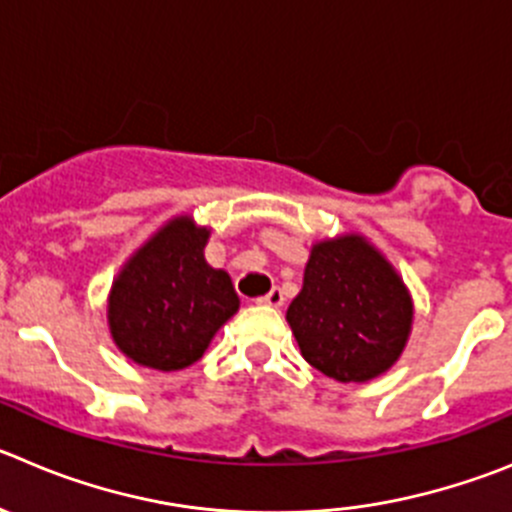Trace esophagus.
I'll list each match as a JSON object with an SVG mask.
<instances>
[{
	"instance_id": "esophagus-1",
	"label": "esophagus",
	"mask_w": 512,
	"mask_h": 512,
	"mask_svg": "<svg viewBox=\"0 0 512 512\" xmlns=\"http://www.w3.org/2000/svg\"><path fill=\"white\" fill-rule=\"evenodd\" d=\"M283 303H285V295H283V290H280V288L270 290L267 295L257 298V305H270V308H280Z\"/></svg>"
}]
</instances>
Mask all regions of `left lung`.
Wrapping results in <instances>:
<instances>
[{"label":"left lung","mask_w":512,"mask_h":512,"mask_svg":"<svg viewBox=\"0 0 512 512\" xmlns=\"http://www.w3.org/2000/svg\"><path fill=\"white\" fill-rule=\"evenodd\" d=\"M288 323L310 366L336 381H369L404 351L412 300L389 262L348 234L315 245Z\"/></svg>","instance_id":"1"}]
</instances>
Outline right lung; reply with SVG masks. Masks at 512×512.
<instances>
[{"label":"right lung","mask_w":512,"mask_h":512,"mask_svg":"<svg viewBox=\"0 0 512 512\" xmlns=\"http://www.w3.org/2000/svg\"><path fill=\"white\" fill-rule=\"evenodd\" d=\"M207 237L209 229L191 219H174L128 260L113 283V341L136 364L186 369L240 308L227 272L204 260Z\"/></svg>","instance_id":"right-lung-1"}]
</instances>
